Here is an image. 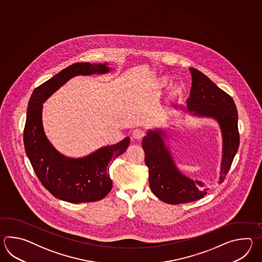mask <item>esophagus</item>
Listing matches in <instances>:
<instances>
[{"instance_id": "1", "label": "esophagus", "mask_w": 262, "mask_h": 262, "mask_svg": "<svg viewBox=\"0 0 262 262\" xmlns=\"http://www.w3.org/2000/svg\"><path fill=\"white\" fill-rule=\"evenodd\" d=\"M134 139H142L145 136V132L142 129H135L132 133Z\"/></svg>"}]
</instances>
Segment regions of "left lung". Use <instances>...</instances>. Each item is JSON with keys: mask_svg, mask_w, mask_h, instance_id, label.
<instances>
[{"mask_svg": "<svg viewBox=\"0 0 262 262\" xmlns=\"http://www.w3.org/2000/svg\"><path fill=\"white\" fill-rule=\"evenodd\" d=\"M192 76L190 97L186 100L193 115L217 121L223 135V158L219 184L224 182L239 144L238 112L230 95L220 89L203 73L189 68ZM162 130L149 131L142 140L145 164L149 168L152 193L168 204H181L201 200L209 191L200 181L180 172L164 143Z\"/></svg>", "mask_w": 262, "mask_h": 262, "instance_id": "obj_1", "label": "left lung"}]
</instances>
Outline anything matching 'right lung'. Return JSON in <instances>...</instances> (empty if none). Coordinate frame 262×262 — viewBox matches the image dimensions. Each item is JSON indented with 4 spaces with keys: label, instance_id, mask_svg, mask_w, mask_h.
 <instances>
[{
    "label": "right lung",
    "instance_id": "right-lung-1",
    "mask_svg": "<svg viewBox=\"0 0 262 262\" xmlns=\"http://www.w3.org/2000/svg\"><path fill=\"white\" fill-rule=\"evenodd\" d=\"M108 71L106 63H74L35 88L29 100L23 133L25 151L41 184L61 201L81 203L104 199L112 188L110 166L126 150L130 139L127 137L117 144L103 147L86 157H66L54 149L45 135L43 102L75 76Z\"/></svg>",
    "mask_w": 262,
    "mask_h": 262
}]
</instances>
